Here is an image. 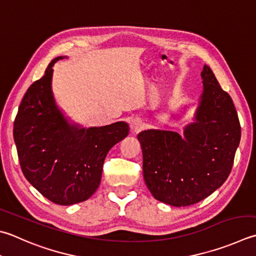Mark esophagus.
Returning <instances> with one entry per match:
<instances>
[{"mask_svg": "<svg viewBox=\"0 0 256 256\" xmlns=\"http://www.w3.org/2000/svg\"><path fill=\"white\" fill-rule=\"evenodd\" d=\"M130 128H132V132H139L144 128V122L140 118H134L130 122Z\"/></svg>", "mask_w": 256, "mask_h": 256, "instance_id": "obj_1", "label": "esophagus"}]
</instances>
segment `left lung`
I'll use <instances>...</instances> for the list:
<instances>
[{"mask_svg":"<svg viewBox=\"0 0 256 256\" xmlns=\"http://www.w3.org/2000/svg\"><path fill=\"white\" fill-rule=\"evenodd\" d=\"M200 76L203 94L195 122L184 128V136L158 129L137 136L148 190L156 200L176 207L198 203L224 184L240 140L232 98L208 66Z\"/></svg>","mask_w":256,"mask_h":256,"instance_id":"left-lung-1","label":"left lung"}]
</instances>
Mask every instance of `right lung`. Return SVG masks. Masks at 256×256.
<instances>
[{"label":"right lung","instance_id":"right-lung-1","mask_svg":"<svg viewBox=\"0 0 256 256\" xmlns=\"http://www.w3.org/2000/svg\"><path fill=\"white\" fill-rule=\"evenodd\" d=\"M53 59L41 79L24 94L14 120L13 137L23 175L58 205H72L94 195L104 162L116 144L128 136L127 122L82 128L70 124L52 94Z\"/></svg>","mask_w":256,"mask_h":256}]
</instances>
